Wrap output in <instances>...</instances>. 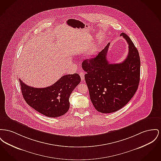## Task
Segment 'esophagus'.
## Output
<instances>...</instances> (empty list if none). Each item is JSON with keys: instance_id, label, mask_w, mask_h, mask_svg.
<instances>
[{"instance_id": "34e87169", "label": "esophagus", "mask_w": 161, "mask_h": 161, "mask_svg": "<svg viewBox=\"0 0 161 161\" xmlns=\"http://www.w3.org/2000/svg\"><path fill=\"white\" fill-rule=\"evenodd\" d=\"M80 77H81V81H83L84 79H85V74H84V72H80Z\"/></svg>"}]
</instances>
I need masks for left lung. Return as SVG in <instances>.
Segmentation results:
<instances>
[{"instance_id": "8db88e82", "label": "left lung", "mask_w": 161, "mask_h": 161, "mask_svg": "<svg viewBox=\"0 0 161 161\" xmlns=\"http://www.w3.org/2000/svg\"><path fill=\"white\" fill-rule=\"evenodd\" d=\"M120 36L129 46L128 55L122 63L108 62L109 42L96 57L82 63L91 100L95 109L102 113H111L122 108L135 94L140 81L138 50L127 35L122 33Z\"/></svg>"}]
</instances>
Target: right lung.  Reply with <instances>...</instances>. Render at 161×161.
Segmentation results:
<instances>
[{"label":"right lung","instance_id":"1","mask_svg":"<svg viewBox=\"0 0 161 161\" xmlns=\"http://www.w3.org/2000/svg\"><path fill=\"white\" fill-rule=\"evenodd\" d=\"M80 81L78 74L66 75L50 86L36 88L25 85L19 79L22 94L27 103L49 117H58L66 113L70 106V95Z\"/></svg>","mask_w":161,"mask_h":161}]
</instances>
